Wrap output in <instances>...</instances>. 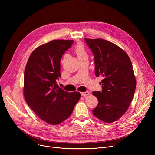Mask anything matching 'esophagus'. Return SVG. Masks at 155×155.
Listing matches in <instances>:
<instances>
[{
	"label": "esophagus",
	"mask_w": 155,
	"mask_h": 155,
	"mask_svg": "<svg viewBox=\"0 0 155 155\" xmlns=\"http://www.w3.org/2000/svg\"><path fill=\"white\" fill-rule=\"evenodd\" d=\"M81 95H82L84 97H86V96L89 95V92L88 91H86V92H81Z\"/></svg>",
	"instance_id": "1"
}]
</instances>
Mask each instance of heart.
I'll return each mask as SVG.
<instances>
[{"label": "heart", "mask_w": 155, "mask_h": 155, "mask_svg": "<svg viewBox=\"0 0 155 155\" xmlns=\"http://www.w3.org/2000/svg\"><path fill=\"white\" fill-rule=\"evenodd\" d=\"M75 51L79 60L88 58L87 53L85 50V48L82 44H77L75 48Z\"/></svg>", "instance_id": "obj_1"}]
</instances>
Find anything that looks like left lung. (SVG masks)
Here are the masks:
<instances>
[{"mask_svg":"<svg viewBox=\"0 0 155 155\" xmlns=\"http://www.w3.org/2000/svg\"><path fill=\"white\" fill-rule=\"evenodd\" d=\"M85 41L94 56L95 74L103 78L102 92H92L99 101L93 114L105 123H113L126 112L134 96L136 82L131 60L124 50L108 41Z\"/></svg>","mask_w":155,"mask_h":155,"instance_id":"left-lung-1","label":"left lung"}]
</instances>
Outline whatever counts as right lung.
<instances>
[{
    "label": "right lung",
    "instance_id": "right-lung-1",
    "mask_svg": "<svg viewBox=\"0 0 155 155\" xmlns=\"http://www.w3.org/2000/svg\"><path fill=\"white\" fill-rule=\"evenodd\" d=\"M73 40H53L32 51L24 70V95L36 114L52 125L68 118L80 98L79 92L68 93L56 84L61 77L60 60Z\"/></svg>",
    "mask_w": 155,
    "mask_h": 155
}]
</instances>
